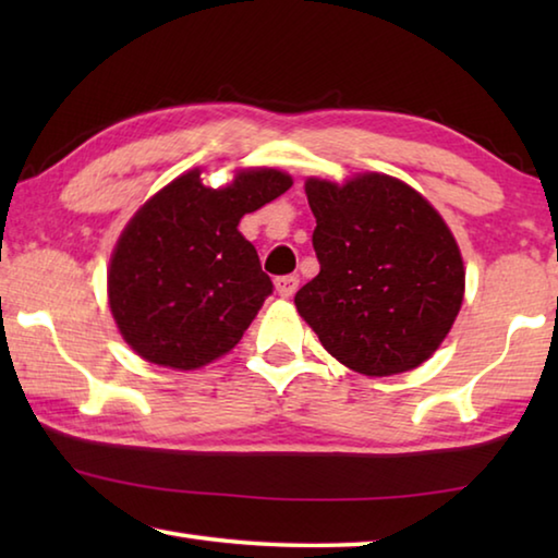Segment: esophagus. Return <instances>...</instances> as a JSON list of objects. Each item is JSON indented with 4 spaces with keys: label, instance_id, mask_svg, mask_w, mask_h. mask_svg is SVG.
<instances>
[{
    "label": "esophagus",
    "instance_id": "34e87169",
    "mask_svg": "<svg viewBox=\"0 0 558 558\" xmlns=\"http://www.w3.org/2000/svg\"><path fill=\"white\" fill-rule=\"evenodd\" d=\"M298 286H300V278L298 276H280V278H276V290H278L280 298L295 295Z\"/></svg>",
    "mask_w": 558,
    "mask_h": 558
}]
</instances>
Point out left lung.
<instances>
[{
	"mask_svg": "<svg viewBox=\"0 0 558 558\" xmlns=\"http://www.w3.org/2000/svg\"><path fill=\"white\" fill-rule=\"evenodd\" d=\"M319 272L295 295L300 317L349 369L411 372L460 313L465 268L440 214L399 179H307Z\"/></svg>",
	"mask_w": 558,
	"mask_h": 558,
	"instance_id": "obj_1",
	"label": "left lung"
}]
</instances>
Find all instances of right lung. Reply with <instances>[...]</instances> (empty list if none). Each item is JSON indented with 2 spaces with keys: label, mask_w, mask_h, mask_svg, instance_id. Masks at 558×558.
<instances>
[{
  "label": "right lung",
  "mask_w": 558,
  "mask_h": 558,
  "mask_svg": "<svg viewBox=\"0 0 558 558\" xmlns=\"http://www.w3.org/2000/svg\"><path fill=\"white\" fill-rule=\"evenodd\" d=\"M290 186L278 169H243L211 189L192 169L132 216L112 251L108 300L140 356L189 372L239 344L272 292L239 223Z\"/></svg>",
  "instance_id": "add662e5"
}]
</instances>
